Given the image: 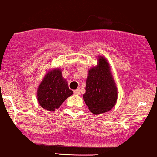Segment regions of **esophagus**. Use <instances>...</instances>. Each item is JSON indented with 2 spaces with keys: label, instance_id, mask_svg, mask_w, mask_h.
<instances>
[{
  "label": "esophagus",
  "instance_id": "1",
  "mask_svg": "<svg viewBox=\"0 0 157 157\" xmlns=\"http://www.w3.org/2000/svg\"><path fill=\"white\" fill-rule=\"evenodd\" d=\"M73 93H74L75 95H79V93H80V90L79 89L75 90L74 91H73Z\"/></svg>",
  "mask_w": 157,
  "mask_h": 157
}]
</instances>
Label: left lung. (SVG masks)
<instances>
[{"label": "left lung", "mask_w": 157, "mask_h": 157, "mask_svg": "<svg viewBox=\"0 0 157 157\" xmlns=\"http://www.w3.org/2000/svg\"><path fill=\"white\" fill-rule=\"evenodd\" d=\"M86 84V93L83 98L90 112L98 115L115 106L117 90L106 59L99 57L98 65L89 71Z\"/></svg>", "instance_id": "1"}]
</instances>
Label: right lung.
Wrapping results in <instances>:
<instances>
[{
    "instance_id": "add662e5",
    "label": "right lung",
    "mask_w": 157,
    "mask_h": 157,
    "mask_svg": "<svg viewBox=\"0 0 157 157\" xmlns=\"http://www.w3.org/2000/svg\"><path fill=\"white\" fill-rule=\"evenodd\" d=\"M73 92L62 76V71L55 69L48 72L37 90L38 102L48 111H54L62 105Z\"/></svg>"
}]
</instances>
